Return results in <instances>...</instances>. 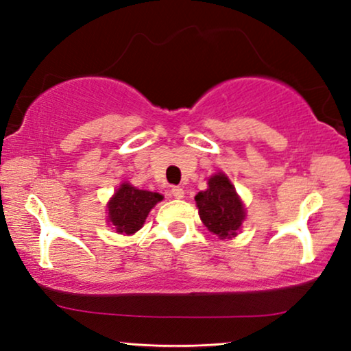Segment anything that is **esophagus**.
I'll list each match as a JSON object with an SVG mask.
<instances>
[{
    "label": "esophagus",
    "mask_w": 351,
    "mask_h": 351,
    "mask_svg": "<svg viewBox=\"0 0 351 351\" xmlns=\"http://www.w3.org/2000/svg\"><path fill=\"white\" fill-rule=\"evenodd\" d=\"M171 195L174 196V198L180 199V198H184L185 191H184V189H182V186H172V189H171Z\"/></svg>",
    "instance_id": "obj_1"
}]
</instances>
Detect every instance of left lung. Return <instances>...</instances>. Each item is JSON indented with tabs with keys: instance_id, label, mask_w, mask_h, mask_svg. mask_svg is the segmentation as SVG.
Here are the masks:
<instances>
[{
	"instance_id": "obj_1",
	"label": "left lung",
	"mask_w": 351,
	"mask_h": 351,
	"mask_svg": "<svg viewBox=\"0 0 351 351\" xmlns=\"http://www.w3.org/2000/svg\"><path fill=\"white\" fill-rule=\"evenodd\" d=\"M199 217L209 232L220 239L237 237L246 219V209L237 195V190L223 172H217L208 179V190L195 196Z\"/></svg>"
}]
</instances>
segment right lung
<instances>
[{"label":"right lung","mask_w":351,"mask_h":351,"mask_svg":"<svg viewBox=\"0 0 351 351\" xmlns=\"http://www.w3.org/2000/svg\"><path fill=\"white\" fill-rule=\"evenodd\" d=\"M161 199L160 193L138 190L124 182L107 204L108 222L119 234H134L143 227L148 213Z\"/></svg>","instance_id":"add662e5"}]
</instances>
